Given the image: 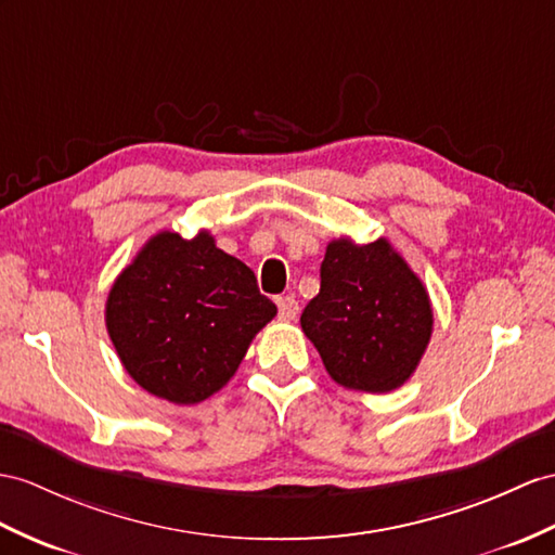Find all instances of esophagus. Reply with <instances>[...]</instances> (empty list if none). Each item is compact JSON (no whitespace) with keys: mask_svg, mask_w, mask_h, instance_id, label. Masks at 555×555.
<instances>
[{"mask_svg":"<svg viewBox=\"0 0 555 555\" xmlns=\"http://www.w3.org/2000/svg\"><path fill=\"white\" fill-rule=\"evenodd\" d=\"M278 315H280V320H294L296 315H299V301H296L294 296H280Z\"/></svg>","mask_w":555,"mask_h":555,"instance_id":"1","label":"esophagus"}]
</instances>
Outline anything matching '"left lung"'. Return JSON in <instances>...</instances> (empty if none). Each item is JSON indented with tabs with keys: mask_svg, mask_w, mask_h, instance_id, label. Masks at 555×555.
Masks as SVG:
<instances>
[{
	"mask_svg": "<svg viewBox=\"0 0 555 555\" xmlns=\"http://www.w3.org/2000/svg\"><path fill=\"white\" fill-rule=\"evenodd\" d=\"M301 327L336 384L388 393L414 374L434 332L424 282L386 237L356 245L332 240L320 266V294Z\"/></svg>",
	"mask_w": 555,
	"mask_h": 555,
	"instance_id": "8db88e82",
	"label": "left lung"
}]
</instances>
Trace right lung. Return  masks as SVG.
<instances>
[{"label":"right lung","mask_w":555,"mask_h":555,"mask_svg":"<svg viewBox=\"0 0 555 555\" xmlns=\"http://www.w3.org/2000/svg\"><path fill=\"white\" fill-rule=\"evenodd\" d=\"M275 313L251 268L216 247L207 231L193 240L162 231L117 275L105 327L141 388L195 404L231 382Z\"/></svg>","instance_id":"add662e5"}]
</instances>
